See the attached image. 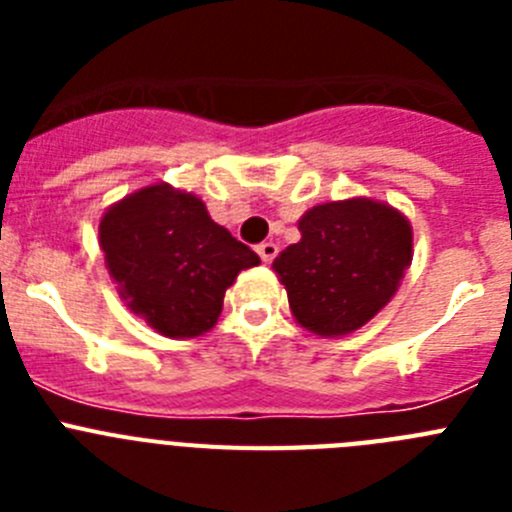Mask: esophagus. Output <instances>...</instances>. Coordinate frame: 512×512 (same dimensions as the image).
I'll list each match as a JSON object with an SVG mask.
<instances>
[{
    "label": "esophagus",
    "instance_id": "obj_1",
    "mask_svg": "<svg viewBox=\"0 0 512 512\" xmlns=\"http://www.w3.org/2000/svg\"><path fill=\"white\" fill-rule=\"evenodd\" d=\"M256 251H259V256H261V261H264V264H271V261L277 259L279 248H277V243L266 241V243H261V246L256 248Z\"/></svg>",
    "mask_w": 512,
    "mask_h": 512
}]
</instances>
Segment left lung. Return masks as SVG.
I'll return each instance as SVG.
<instances>
[{
	"mask_svg": "<svg viewBox=\"0 0 512 512\" xmlns=\"http://www.w3.org/2000/svg\"><path fill=\"white\" fill-rule=\"evenodd\" d=\"M300 241L284 248L277 271L297 323L320 338L359 330L395 297L413 261V225L372 197L315 205L300 217Z\"/></svg>",
	"mask_w": 512,
	"mask_h": 512,
	"instance_id": "1",
	"label": "left lung"
}]
</instances>
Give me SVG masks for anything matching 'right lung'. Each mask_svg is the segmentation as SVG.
Instances as JSON below:
<instances>
[{"mask_svg":"<svg viewBox=\"0 0 512 512\" xmlns=\"http://www.w3.org/2000/svg\"><path fill=\"white\" fill-rule=\"evenodd\" d=\"M99 248L128 310L166 338L205 336L235 277L261 264L212 220L197 194L166 182L107 207Z\"/></svg>","mask_w":512,"mask_h":512,"instance_id":"1","label":"right lung"}]
</instances>
